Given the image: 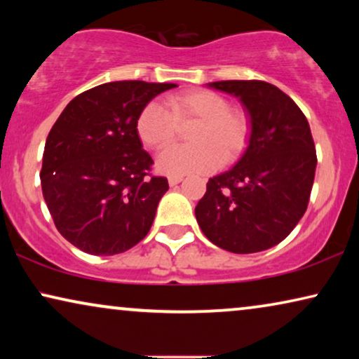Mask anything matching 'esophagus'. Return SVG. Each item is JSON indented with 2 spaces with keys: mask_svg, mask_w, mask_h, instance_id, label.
<instances>
[{
  "mask_svg": "<svg viewBox=\"0 0 359 359\" xmlns=\"http://www.w3.org/2000/svg\"><path fill=\"white\" fill-rule=\"evenodd\" d=\"M181 181H183V176H170V178H168V183H170V186H176V184H180Z\"/></svg>",
  "mask_w": 359,
  "mask_h": 359,
  "instance_id": "esophagus-1",
  "label": "esophagus"
}]
</instances>
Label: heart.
<instances>
[{"label":"heart","mask_w":359,"mask_h":359,"mask_svg":"<svg viewBox=\"0 0 359 359\" xmlns=\"http://www.w3.org/2000/svg\"><path fill=\"white\" fill-rule=\"evenodd\" d=\"M168 109L149 102L137 117V134L145 147L161 150L177 136V124L198 123L191 133L193 147H170L156 160L160 173L186 176L210 173L220 163H232L250 140V117L235 109L219 93L193 90L168 97Z\"/></svg>","instance_id":"b5f03b06"}]
</instances>
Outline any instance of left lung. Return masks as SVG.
I'll return each instance as SVG.
<instances>
[{"mask_svg": "<svg viewBox=\"0 0 359 359\" xmlns=\"http://www.w3.org/2000/svg\"><path fill=\"white\" fill-rule=\"evenodd\" d=\"M209 86L242 101L252 134L237 165L208 181L196 220L227 252H263L283 242L307 209L317 166L311 127L296 102L271 83L229 80Z\"/></svg>", "mask_w": 359, "mask_h": 359, "instance_id": "obj_1", "label": "left lung"}]
</instances>
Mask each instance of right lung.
Here are the masks:
<instances>
[{"label": "right lung", "mask_w": 359, "mask_h": 359, "mask_svg": "<svg viewBox=\"0 0 359 359\" xmlns=\"http://www.w3.org/2000/svg\"><path fill=\"white\" fill-rule=\"evenodd\" d=\"M173 83L112 81L68 102L48 132L41 184L58 232L81 252L109 257L145 238L168 180L151 176L137 117Z\"/></svg>", "instance_id": "1"}]
</instances>
